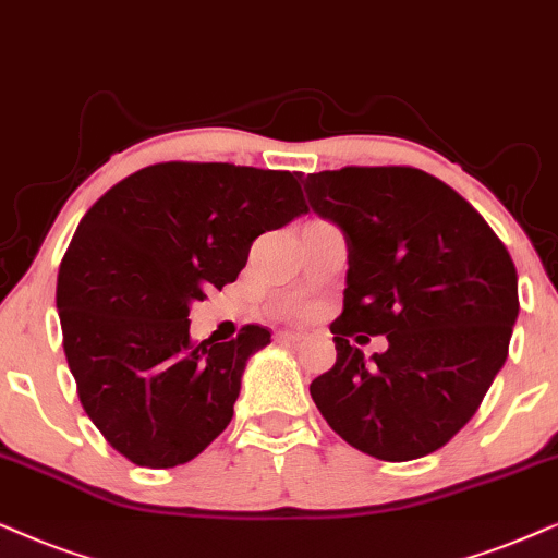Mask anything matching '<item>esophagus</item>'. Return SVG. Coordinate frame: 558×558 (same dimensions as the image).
<instances>
[{"mask_svg":"<svg viewBox=\"0 0 558 558\" xmlns=\"http://www.w3.org/2000/svg\"><path fill=\"white\" fill-rule=\"evenodd\" d=\"M278 340H283V342H301L303 335H301V331H280Z\"/></svg>","mask_w":558,"mask_h":558,"instance_id":"34e87169","label":"esophagus"}]
</instances>
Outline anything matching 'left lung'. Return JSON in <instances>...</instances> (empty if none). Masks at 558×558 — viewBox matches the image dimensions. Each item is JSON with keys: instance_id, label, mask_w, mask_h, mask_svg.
Masks as SVG:
<instances>
[{"instance_id": "8db88e82", "label": "left lung", "mask_w": 558, "mask_h": 558, "mask_svg": "<svg viewBox=\"0 0 558 558\" xmlns=\"http://www.w3.org/2000/svg\"><path fill=\"white\" fill-rule=\"evenodd\" d=\"M303 190L342 231L350 265L329 327L337 363L308 386L314 404L344 442L380 461L435 453L507 361L520 312L512 259L484 218L422 169L344 167L308 174ZM368 333L390 348L365 359L356 345Z\"/></svg>"}]
</instances>
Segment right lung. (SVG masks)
<instances>
[{"label":"right lung","instance_id":"obj_1","mask_svg":"<svg viewBox=\"0 0 558 558\" xmlns=\"http://www.w3.org/2000/svg\"><path fill=\"white\" fill-rule=\"evenodd\" d=\"M301 214L291 172L221 161L144 167L84 214L56 283L63 352L87 417L136 466H180L227 429L270 331L195 344L190 306Z\"/></svg>","mask_w":558,"mask_h":558}]
</instances>
